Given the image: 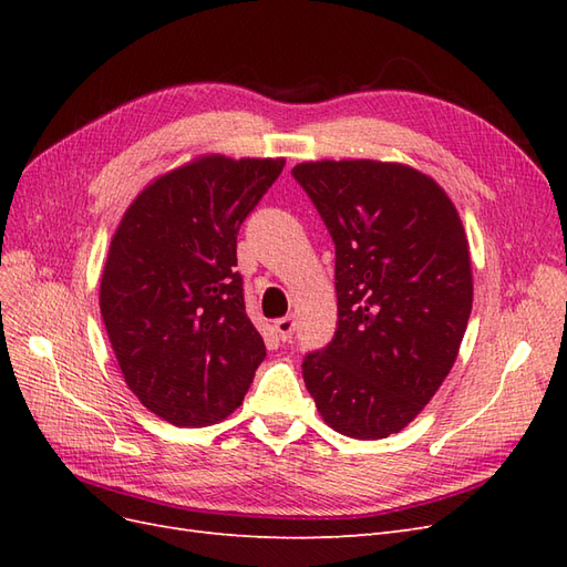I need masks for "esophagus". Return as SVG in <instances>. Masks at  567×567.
<instances>
[{"label": "esophagus", "mask_w": 567, "mask_h": 567, "mask_svg": "<svg viewBox=\"0 0 567 567\" xmlns=\"http://www.w3.org/2000/svg\"><path fill=\"white\" fill-rule=\"evenodd\" d=\"M274 333H277V338L279 340H290L293 338V333H296V319L293 317H281V319H277L274 321Z\"/></svg>", "instance_id": "esophagus-1"}]
</instances>
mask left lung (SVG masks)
Wrapping results in <instances>:
<instances>
[{"label": "left lung", "instance_id": "1", "mask_svg": "<svg viewBox=\"0 0 567 567\" xmlns=\"http://www.w3.org/2000/svg\"><path fill=\"white\" fill-rule=\"evenodd\" d=\"M290 175L336 246L338 326L329 346L305 354V385L333 431L400 433L447 379L468 326L473 277L458 213L406 165L321 161Z\"/></svg>", "mask_w": 567, "mask_h": 567}]
</instances>
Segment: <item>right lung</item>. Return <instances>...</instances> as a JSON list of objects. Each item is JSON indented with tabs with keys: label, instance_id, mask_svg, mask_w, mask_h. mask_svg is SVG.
Instances as JSON below:
<instances>
[{
	"label": "right lung",
	"instance_id": "1",
	"mask_svg": "<svg viewBox=\"0 0 567 567\" xmlns=\"http://www.w3.org/2000/svg\"><path fill=\"white\" fill-rule=\"evenodd\" d=\"M284 163H188L148 184L113 236L101 317L125 383L169 423L229 416L267 354L246 315L236 236Z\"/></svg>",
	"mask_w": 567,
	"mask_h": 567
}]
</instances>
